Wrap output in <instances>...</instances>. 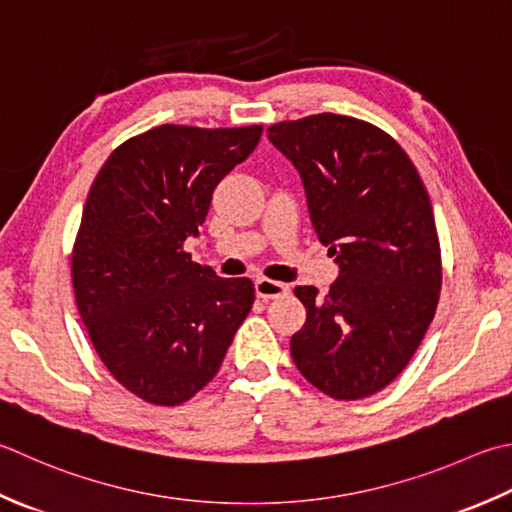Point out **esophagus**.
<instances>
[{"instance_id": "obj_1", "label": "esophagus", "mask_w": 512, "mask_h": 512, "mask_svg": "<svg viewBox=\"0 0 512 512\" xmlns=\"http://www.w3.org/2000/svg\"><path fill=\"white\" fill-rule=\"evenodd\" d=\"M288 284L282 282H273V279H257L255 282V293L259 299H277L288 293Z\"/></svg>"}]
</instances>
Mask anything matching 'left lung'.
<instances>
[{
    "instance_id": "left-lung-1",
    "label": "left lung",
    "mask_w": 512,
    "mask_h": 512,
    "mask_svg": "<svg viewBox=\"0 0 512 512\" xmlns=\"http://www.w3.org/2000/svg\"><path fill=\"white\" fill-rule=\"evenodd\" d=\"M297 168L310 222L335 257L328 295L297 286L306 324L290 339L299 373L335 399H362L402 373L433 322L442 255L433 206L393 137L322 113L268 128Z\"/></svg>"
}]
</instances>
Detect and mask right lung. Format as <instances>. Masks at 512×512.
I'll return each instance as SVG.
<instances>
[{
	"instance_id": "right-lung-1",
	"label": "right lung",
	"mask_w": 512,
	"mask_h": 512,
	"mask_svg": "<svg viewBox=\"0 0 512 512\" xmlns=\"http://www.w3.org/2000/svg\"><path fill=\"white\" fill-rule=\"evenodd\" d=\"M262 126L164 124L115 148L86 199L73 288L99 359L130 393L177 406L217 375L255 302L253 282L190 262L215 186Z\"/></svg>"
}]
</instances>
